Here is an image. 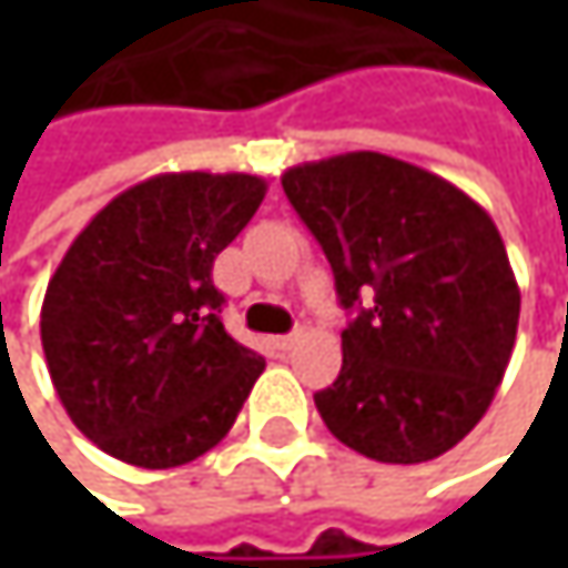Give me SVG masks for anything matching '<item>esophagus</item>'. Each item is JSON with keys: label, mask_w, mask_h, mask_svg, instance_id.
Returning a JSON list of instances; mask_svg holds the SVG:
<instances>
[{"label": "esophagus", "mask_w": 568, "mask_h": 568, "mask_svg": "<svg viewBox=\"0 0 568 568\" xmlns=\"http://www.w3.org/2000/svg\"><path fill=\"white\" fill-rule=\"evenodd\" d=\"M298 342V332H292V335H276L273 338V348H280V352H288L292 345Z\"/></svg>", "instance_id": "obj_1"}]
</instances>
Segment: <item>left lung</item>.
I'll list each match as a JSON object with an SVG mask.
<instances>
[{"instance_id": "8db88e82", "label": "left lung", "mask_w": 568, "mask_h": 568, "mask_svg": "<svg viewBox=\"0 0 568 568\" xmlns=\"http://www.w3.org/2000/svg\"><path fill=\"white\" fill-rule=\"evenodd\" d=\"M332 263L342 372L315 395L325 427L382 464H424L487 414L510 365L519 285L490 213L450 180L378 151L283 173Z\"/></svg>"}]
</instances>
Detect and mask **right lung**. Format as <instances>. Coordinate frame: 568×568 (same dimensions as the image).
Here are the masks:
<instances>
[{
  "instance_id": "add662e5",
  "label": "right lung",
  "mask_w": 568,
  "mask_h": 568,
  "mask_svg": "<svg viewBox=\"0 0 568 568\" xmlns=\"http://www.w3.org/2000/svg\"><path fill=\"white\" fill-rule=\"evenodd\" d=\"M266 196L256 173H158L74 236L42 302V348L71 424L168 470L216 447L266 362L226 335L213 260Z\"/></svg>"
}]
</instances>
